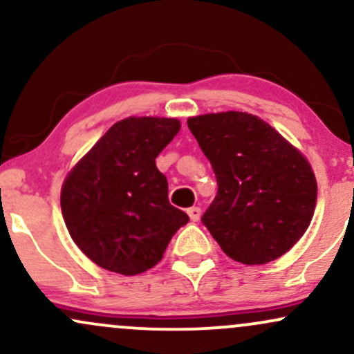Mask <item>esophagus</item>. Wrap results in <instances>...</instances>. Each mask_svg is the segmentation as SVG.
Segmentation results:
<instances>
[{
    "label": "esophagus",
    "mask_w": 354,
    "mask_h": 354,
    "mask_svg": "<svg viewBox=\"0 0 354 354\" xmlns=\"http://www.w3.org/2000/svg\"><path fill=\"white\" fill-rule=\"evenodd\" d=\"M188 216L191 221H198L201 216V208H198V206H193V208L188 209Z\"/></svg>",
    "instance_id": "34e87169"
}]
</instances>
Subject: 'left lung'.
Returning a JSON list of instances; mask_svg holds the SVG:
<instances>
[{
	"instance_id": "left-lung-1",
	"label": "left lung",
	"mask_w": 354,
	"mask_h": 354,
	"mask_svg": "<svg viewBox=\"0 0 354 354\" xmlns=\"http://www.w3.org/2000/svg\"><path fill=\"white\" fill-rule=\"evenodd\" d=\"M188 128L216 174L218 193L201 221L243 265H265L310 226L318 186L310 163L261 118L209 113Z\"/></svg>"
}]
</instances>
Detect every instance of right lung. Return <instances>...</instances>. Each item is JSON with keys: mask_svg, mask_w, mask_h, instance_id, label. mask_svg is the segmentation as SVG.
<instances>
[{"mask_svg": "<svg viewBox=\"0 0 354 354\" xmlns=\"http://www.w3.org/2000/svg\"><path fill=\"white\" fill-rule=\"evenodd\" d=\"M180 131L174 118H126L89 149L64 180L61 213L73 241L104 270L133 276L161 261L189 221L168 200L156 156Z\"/></svg>", "mask_w": 354, "mask_h": 354, "instance_id": "add662e5", "label": "right lung"}]
</instances>
